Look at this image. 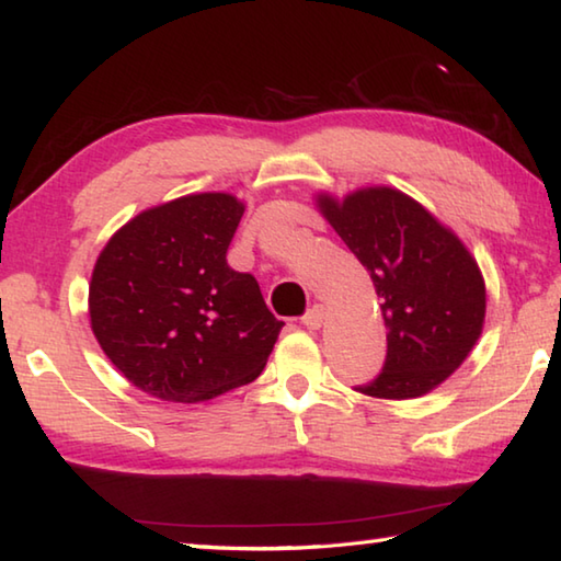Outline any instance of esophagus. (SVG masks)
I'll use <instances>...</instances> for the list:
<instances>
[{
    "instance_id": "obj_1",
    "label": "esophagus",
    "mask_w": 561,
    "mask_h": 561,
    "mask_svg": "<svg viewBox=\"0 0 561 561\" xmlns=\"http://www.w3.org/2000/svg\"><path fill=\"white\" fill-rule=\"evenodd\" d=\"M323 316H325V311H323V307L321 304H313V307L301 316V323L307 325L309 331H316V329H321V323H323Z\"/></svg>"
}]
</instances>
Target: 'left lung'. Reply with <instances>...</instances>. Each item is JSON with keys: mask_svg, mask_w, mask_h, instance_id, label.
Listing matches in <instances>:
<instances>
[{"mask_svg": "<svg viewBox=\"0 0 561 561\" xmlns=\"http://www.w3.org/2000/svg\"><path fill=\"white\" fill-rule=\"evenodd\" d=\"M319 208L368 270L387 329L382 373L355 390L410 400L466 360L485 319V284L471 252L404 193L375 186Z\"/></svg>", "mask_w": 561, "mask_h": 561, "instance_id": "obj_1", "label": "left lung"}]
</instances>
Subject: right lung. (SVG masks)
Listing matches in <instances>:
<instances>
[{"mask_svg": "<svg viewBox=\"0 0 561 561\" xmlns=\"http://www.w3.org/2000/svg\"><path fill=\"white\" fill-rule=\"evenodd\" d=\"M242 213L230 193H193L139 213L100 252L90 325L141 392L203 402L267 365L284 321L226 260Z\"/></svg>", "mask_w": 561, "mask_h": 561, "instance_id": "1", "label": "right lung"}]
</instances>
